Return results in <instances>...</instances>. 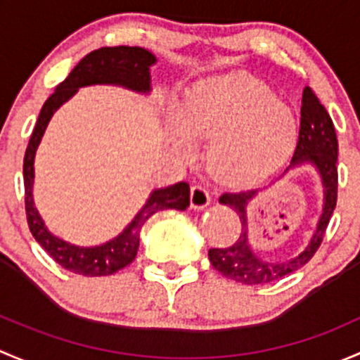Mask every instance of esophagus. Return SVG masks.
<instances>
[{
	"label": "esophagus",
	"instance_id": "obj_1",
	"mask_svg": "<svg viewBox=\"0 0 360 360\" xmlns=\"http://www.w3.org/2000/svg\"><path fill=\"white\" fill-rule=\"evenodd\" d=\"M211 202L210 191L205 187V185H194L191 191V206L194 210H202Z\"/></svg>",
	"mask_w": 360,
	"mask_h": 360
}]
</instances>
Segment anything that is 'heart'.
<instances>
[{"label": "heart", "instance_id": "heart-1", "mask_svg": "<svg viewBox=\"0 0 360 360\" xmlns=\"http://www.w3.org/2000/svg\"><path fill=\"white\" fill-rule=\"evenodd\" d=\"M195 136L211 139L207 165L229 185L257 184L279 169L298 143L295 114L257 77L232 72L207 77L188 90L172 121V140L184 154Z\"/></svg>", "mask_w": 360, "mask_h": 360}]
</instances>
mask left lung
Segmentation results:
<instances>
[{
	"label": "left lung",
	"instance_id": "obj_1",
	"mask_svg": "<svg viewBox=\"0 0 360 360\" xmlns=\"http://www.w3.org/2000/svg\"><path fill=\"white\" fill-rule=\"evenodd\" d=\"M338 139H336L335 124L329 117L328 110L322 105L321 100L314 94L312 88L305 86L302 97V120H300V136L292 154L290 168L302 166L305 162L312 165L321 175L322 187H324V206L322 214L317 221V229L310 239L309 246L290 258L286 262H266L258 258L251 250L248 239V213L246 206L257 195V191L227 192L220 195L218 201L221 205L232 207L239 214L240 231L239 239L229 248H211L207 251L211 265L229 279L240 284H269L272 281H279L281 277L302 269L310 258L316 255L322 243L326 229H328L331 214L336 207L338 198ZM288 168V169H290ZM286 169V172H288Z\"/></svg>",
	"mask_w": 360,
	"mask_h": 360
}]
</instances>
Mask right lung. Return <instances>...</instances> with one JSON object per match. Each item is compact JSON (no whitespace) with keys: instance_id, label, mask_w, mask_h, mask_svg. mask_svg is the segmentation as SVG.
Returning a JSON list of instances; mask_svg holds the SVG:
<instances>
[{"instance_id":"obj_1","label":"right lung","mask_w":360,"mask_h":360,"mask_svg":"<svg viewBox=\"0 0 360 360\" xmlns=\"http://www.w3.org/2000/svg\"><path fill=\"white\" fill-rule=\"evenodd\" d=\"M155 64V57L149 50L140 46H103L91 51L79 60L68 77L55 88L41 107L36 121L29 146L24 155V187H25V214L31 234L43 246V250L55 262L72 274L86 277H100L116 274L135 260L140 244V232L143 224L154 213L162 210H187L191 202V187L187 181H179L165 188H155L147 199L142 210L128 224V227L114 239L100 246L83 248L74 246L58 239L44 227L32 199L34 184V155L41 136L55 110L72 97L79 88L90 84H116L139 94L150 91V65Z\"/></svg>"}]
</instances>
